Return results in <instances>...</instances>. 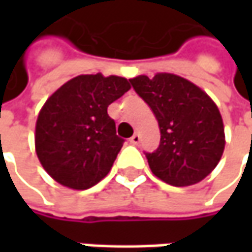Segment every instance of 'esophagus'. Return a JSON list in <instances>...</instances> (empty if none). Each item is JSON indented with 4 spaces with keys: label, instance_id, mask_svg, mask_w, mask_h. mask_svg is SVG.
Here are the masks:
<instances>
[{
    "label": "esophagus",
    "instance_id": "1",
    "mask_svg": "<svg viewBox=\"0 0 252 252\" xmlns=\"http://www.w3.org/2000/svg\"><path fill=\"white\" fill-rule=\"evenodd\" d=\"M130 143L131 144H134V146L139 144V143H140V134H139V133H134L130 137Z\"/></svg>",
    "mask_w": 252,
    "mask_h": 252
}]
</instances>
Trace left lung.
Segmentation results:
<instances>
[{
	"label": "left lung",
	"instance_id": "obj_1",
	"mask_svg": "<svg viewBox=\"0 0 252 252\" xmlns=\"http://www.w3.org/2000/svg\"><path fill=\"white\" fill-rule=\"evenodd\" d=\"M160 126L157 150L146 153L151 171L172 187L198 184L216 168L224 150V126L216 103L175 74L129 80Z\"/></svg>",
	"mask_w": 252,
	"mask_h": 252
}]
</instances>
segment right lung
Masks as SVG:
<instances>
[{
  "label": "right lung",
  "mask_w": 252,
  "mask_h": 252,
  "mask_svg": "<svg viewBox=\"0 0 252 252\" xmlns=\"http://www.w3.org/2000/svg\"><path fill=\"white\" fill-rule=\"evenodd\" d=\"M130 90L123 77L78 75L39 112L36 154L47 174L71 189H88L111 171L123 146L108 106Z\"/></svg>",
  "instance_id": "right-lung-1"
}]
</instances>
